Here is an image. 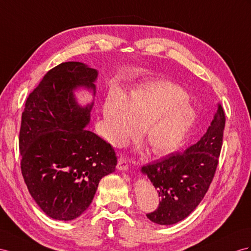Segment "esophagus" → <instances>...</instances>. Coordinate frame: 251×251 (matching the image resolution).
Wrapping results in <instances>:
<instances>
[{
	"mask_svg": "<svg viewBox=\"0 0 251 251\" xmlns=\"http://www.w3.org/2000/svg\"><path fill=\"white\" fill-rule=\"evenodd\" d=\"M117 168H118L119 171H122V172L128 171V168H129V165H128V162H127L126 158L121 157V158L119 159V162H118Z\"/></svg>",
	"mask_w": 251,
	"mask_h": 251,
	"instance_id": "obj_1",
	"label": "esophagus"
}]
</instances>
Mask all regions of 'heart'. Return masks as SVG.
Wrapping results in <instances>:
<instances>
[{
    "mask_svg": "<svg viewBox=\"0 0 251 251\" xmlns=\"http://www.w3.org/2000/svg\"><path fill=\"white\" fill-rule=\"evenodd\" d=\"M106 136L121 145L137 132L155 156H166L180 147L194 126L197 113L188 93L170 81L146 82L123 98L109 94L102 106ZM143 147V146H141Z\"/></svg>",
    "mask_w": 251,
    "mask_h": 251,
    "instance_id": "obj_1",
    "label": "heart"
}]
</instances>
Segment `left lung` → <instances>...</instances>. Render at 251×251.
<instances>
[{
    "mask_svg": "<svg viewBox=\"0 0 251 251\" xmlns=\"http://www.w3.org/2000/svg\"><path fill=\"white\" fill-rule=\"evenodd\" d=\"M225 128V112L218 105L201 140L181 153H171L141 169L160 197L156 211L146 214L158 225H174L188 217L202 201L218 163Z\"/></svg>",
    "mask_w": 251,
    "mask_h": 251,
    "instance_id": "8db88e82",
    "label": "left lung"
}]
</instances>
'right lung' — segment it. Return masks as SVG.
<instances>
[{"label":"right lung","mask_w":251,"mask_h":251,"mask_svg":"<svg viewBox=\"0 0 251 251\" xmlns=\"http://www.w3.org/2000/svg\"><path fill=\"white\" fill-rule=\"evenodd\" d=\"M98 76L82 62H62L25 102L19 138L22 175L31 197L54 220L80 216L100 179L117 166L112 146L86 129L94 101L81 105L75 94L86 89L95 96Z\"/></svg>","instance_id":"right-lung-1"}]
</instances>
